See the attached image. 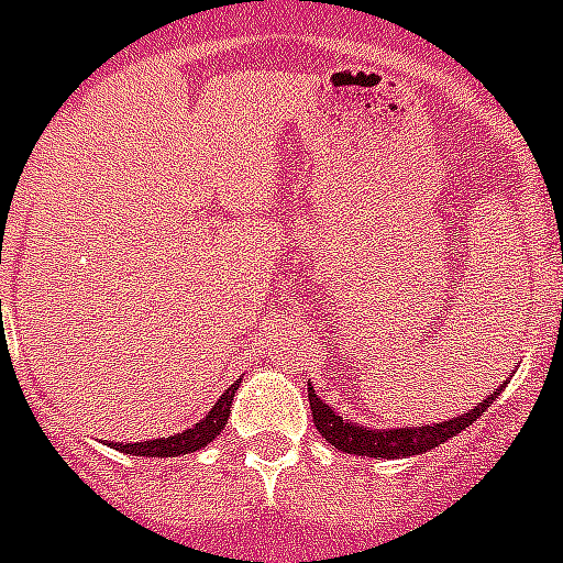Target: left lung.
<instances>
[{"instance_id": "8db88e82", "label": "left lung", "mask_w": 563, "mask_h": 563, "mask_svg": "<svg viewBox=\"0 0 563 563\" xmlns=\"http://www.w3.org/2000/svg\"><path fill=\"white\" fill-rule=\"evenodd\" d=\"M504 390V387H500ZM500 390L492 393L486 401H479L477 408L468 410L463 416H454L448 422L424 424V428H390V431H378V428H361V424L350 422L344 416H338L329 408L321 396H314L312 385H309V408H312L314 428L321 431L327 442L355 456H382V460H396V456H413L422 451H431L437 445H445V440L456 437V433L477 422L479 416L492 408V401L500 396Z\"/></svg>"}]
</instances>
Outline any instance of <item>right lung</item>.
Wrapping results in <instances>:
<instances>
[{
	"instance_id": "obj_1",
	"label": "right lung",
	"mask_w": 563,
	"mask_h": 563,
	"mask_svg": "<svg viewBox=\"0 0 563 563\" xmlns=\"http://www.w3.org/2000/svg\"><path fill=\"white\" fill-rule=\"evenodd\" d=\"M236 387H240V382L228 387V390L219 396L217 405L208 410V416L199 419L194 428H187L185 433H176V437H167V440L162 437V440H150V442H126V445H123V442H112V448H118V451H123V454H135V456L139 454L141 456H178V454H190V451H199V448H205L208 442L217 440L219 431L225 428Z\"/></svg>"
}]
</instances>
